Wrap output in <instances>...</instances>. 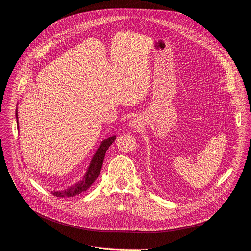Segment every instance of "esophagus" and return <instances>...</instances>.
I'll list each match as a JSON object with an SVG mask.
<instances>
[{
	"label": "esophagus",
	"instance_id": "esophagus-1",
	"mask_svg": "<svg viewBox=\"0 0 251 251\" xmlns=\"http://www.w3.org/2000/svg\"><path fill=\"white\" fill-rule=\"evenodd\" d=\"M141 125H142L141 120L137 116H133L129 120V126L131 128H133V129H139L141 127Z\"/></svg>",
	"mask_w": 251,
	"mask_h": 251
}]
</instances>
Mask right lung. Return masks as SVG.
<instances>
[{
	"mask_svg": "<svg viewBox=\"0 0 251 251\" xmlns=\"http://www.w3.org/2000/svg\"><path fill=\"white\" fill-rule=\"evenodd\" d=\"M16 118H17V123L19 125V116H18V108L16 110ZM19 129V126H18ZM116 136H112L109 137L105 140H103L100 147L98 148L96 153L94 154L91 163L89 165V168L87 170V173L83 176V177L81 178V180H79L78 182L75 183L74 185L64 189V190H54L51 191V193L56 196V197H73L75 196L77 194H80L82 192L87 191L92 185L93 183L97 180V178L100 176V173L101 171L102 168V163H103V159L106 153V151L108 150V148L110 147V145L115 141Z\"/></svg>",
	"mask_w": 251,
	"mask_h": 251,
	"instance_id": "1",
	"label": "right lung"
}]
</instances>
